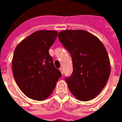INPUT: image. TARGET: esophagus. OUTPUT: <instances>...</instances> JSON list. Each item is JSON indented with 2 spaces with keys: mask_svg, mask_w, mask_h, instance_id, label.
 I'll return each mask as SVG.
<instances>
[{
  "mask_svg": "<svg viewBox=\"0 0 122 122\" xmlns=\"http://www.w3.org/2000/svg\"><path fill=\"white\" fill-rule=\"evenodd\" d=\"M59 70H60V71H61V74L63 75V73H64V70H63V68H59Z\"/></svg>",
  "mask_w": 122,
  "mask_h": 122,
  "instance_id": "obj_1",
  "label": "esophagus"
}]
</instances>
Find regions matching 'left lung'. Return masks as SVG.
Returning <instances> with one entry per match:
<instances>
[{
	"label": "left lung",
	"mask_w": 122,
	"mask_h": 122,
	"mask_svg": "<svg viewBox=\"0 0 122 122\" xmlns=\"http://www.w3.org/2000/svg\"><path fill=\"white\" fill-rule=\"evenodd\" d=\"M58 37L72 58V74L65 78L70 91L79 101L95 98L110 75L106 48L97 37L85 30H64L59 32Z\"/></svg>",
	"instance_id": "8db88e82"
}]
</instances>
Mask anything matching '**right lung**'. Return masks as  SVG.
Returning a JSON list of instances; mask_svg holds the SVG:
<instances>
[{"label": "right lung", "instance_id": "obj_1", "mask_svg": "<svg viewBox=\"0 0 122 122\" xmlns=\"http://www.w3.org/2000/svg\"><path fill=\"white\" fill-rule=\"evenodd\" d=\"M57 33L52 30L35 31L14 50L12 68L15 81L22 92L34 100L47 98L61 76L49 53Z\"/></svg>", "mask_w": 122, "mask_h": 122}]
</instances>
